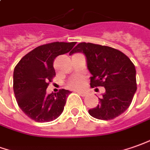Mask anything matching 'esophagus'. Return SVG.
<instances>
[{
    "mask_svg": "<svg viewBox=\"0 0 150 150\" xmlns=\"http://www.w3.org/2000/svg\"><path fill=\"white\" fill-rule=\"evenodd\" d=\"M77 94H79L81 96H83V97L86 96V95H87V94H86V92H81V91H77Z\"/></svg>",
    "mask_w": 150,
    "mask_h": 150,
    "instance_id": "1",
    "label": "esophagus"
}]
</instances>
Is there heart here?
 <instances>
[{
    "instance_id": "obj_1",
    "label": "heart",
    "mask_w": 150,
    "mask_h": 150,
    "mask_svg": "<svg viewBox=\"0 0 150 150\" xmlns=\"http://www.w3.org/2000/svg\"><path fill=\"white\" fill-rule=\"evenodd\" d=\"M85 85V81L83 78L78 77L76 78L73 81H71L69 82V86L70 88L75 89V90H80V89L83 88V86Z\"/></svg>"
}]
</instances>
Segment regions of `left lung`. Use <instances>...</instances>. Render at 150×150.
I'll list each match as a JSON object with an SVG mask.
<instances>
[{
    "mask_svg": "<svg viewBox=\"0 0 150 150\" xmlns=\"http://www.w3.org/2000/svg\"><path fill=\"white\" fill-rule=\"evenodd\" d=\"M84 54L91 77V86H104L100 104L89 109L97 119L111 120L129 108L136 91L135 65L126 54L109 46L81 42L69 53Z\"/></svg>",
    "mask_w": 150,
    "mask_h": 150,
    "instance_id": "obj_1",
    "label": "left lung"
}]
</instances>
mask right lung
I'll return each mask as SVG.
<instances>
[{
  "label": "right lung",
  "instance_id": "add662e5",
  "mask_svg": "<svg viewBox=\"0 0 150 150\" xmlns=\"http://www.w3.org/2000/svg\"><path fill=\"white\" fill-rule=\"evenodd\" d=\"M76 42H52L38 46L22 58L14 70V92L19 108L31 119L46 122L60 116L71 93L62 89L47 94L49 81L55 75L54 59L69 52Z\"/></svg>",
  "mask_w": 150,
  "mask_h": 150
}]
</instances>
